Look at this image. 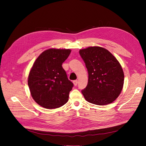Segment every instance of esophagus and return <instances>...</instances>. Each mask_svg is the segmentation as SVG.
I'll return each mask as SVG.
<instances>
[{
	"instance_id": "1",
	"label": "esophagus",
	"mask_w": 146,
	"mask_h": 146,
	"mask_svg": "<svg viewBox=\"0 0 146 146\" xmlns=\"http://www.w3.org/2000/svg\"><path fill=\"white\" fill-rule=\"evenodd\" d=\"M78 80H73V83H74V86H76L78 85Z\"/></svg>"
}]
</instances>
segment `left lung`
Segmentation results:
<instances>
[{
    "instance_id": "8db88e82",
    "label": "left lung",
    "mask_w": 146,
    "mask_h": 146,
    "mask_svg": "<svg viewBox=\"0 0 146 146\" xmlns=\"http://www.w3.org/2000/svg\"><path fill=\"white\" fill-rule=\"evenodd\" d=\"M88 72V85L82 93L86 100L98 105L115 100L124 85V75L117 58L107 50L90 47L79 51Z\"/></svg>"
}]
</instances>
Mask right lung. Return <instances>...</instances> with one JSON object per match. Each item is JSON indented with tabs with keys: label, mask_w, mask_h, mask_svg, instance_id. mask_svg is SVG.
I'll return each instance as SVG.
<instances>
[{
	"label": "right lung",
	"mask_w": 146,
	"mask_h": 146,
	"mask_svg": "<svg viewBox=\"0 0 146 146\" xmlns=\"http://www.w3.org/2000/svg\"><path fill=\"white\" fill-rule=\"evenodd\" d=\"M70 50L49 49L39 56L31 70L28 84L32 97L47 109L57 108L66 104L73 83L69 80L62 64Z\"/></svg>",
	"instance_id": "right-lung-1"
}]
</instances>
